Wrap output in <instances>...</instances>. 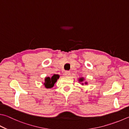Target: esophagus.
Segmentation results:
<instances>
[{
  "mask_svg": "<svg viewBox=\"0 0 129 129\" xmlns=\"http://www.w3.org/2000/svg\"><path fill=\"white\" fill-rule=\"evenodd\" d=\"M64 75H65V76H70V75H71V73H70V71H66L64 72Z\"/></svg>",
  "mask_w": 129,
  "mask_h": 129,
  "instance_id": "34e87169",
  "label": "esophagus"
}]
</instances>
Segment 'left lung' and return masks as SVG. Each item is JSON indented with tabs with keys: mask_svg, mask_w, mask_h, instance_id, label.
Segmentation results:
<instances>
[{
	"mask_svg": "<svg viewBox=\"0 0 129 129\" xmlns=\"http://www.w3.org/2000/svg\"><path fill=\"white\" fill-rule=\"evenodd\" d=\"M78 81L80 84H81L82 85H87L88 84V82H87L85 79L84 77H80L78 79Z\"/></svg>",
	"mask_w": 129,
	"mask_h": 129,
	"instance_id": "8db88e82",
	"label": "left lung"
}]
</instances>
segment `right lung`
I'll return each mask as SVG.
<instances>
[{
	"label": "right lung",
	"instance_id": "1",
	"mask_svg": "<svg viewBox=\"0 0 129 129\" xmlns=\"http://www.w3.org/2000/svg\"><path fill=\"white\" fill-rule=\"evenodd\" d=\"M59 78V75L57 74H54L52 77H45L43 84L47 89H52Z\"/></svg>",
	"mask_w": 129,
	"mask_h": 129
}]
</instances>
